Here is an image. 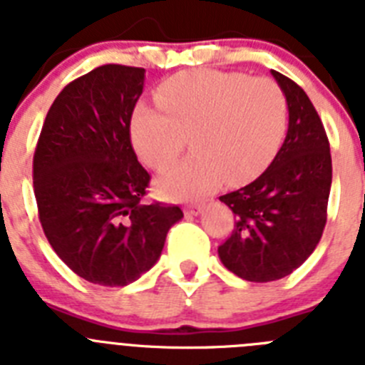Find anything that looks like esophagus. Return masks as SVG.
<instances>
[{
	"label": "esophagus",
	"instance_id": "34e87169",
	"mask_svg": "<svg viewBox=\"0 0 365 365\" xmlns=\"http://www.w3.org/2000/svg\"><path fill=\"white\" fill-rule=\"evenodd\" d=\"M202 208H205V206H202L201 202H192V205L185 206V214L186 215H199L202 212Z\"/></svg>",
	"mask_w": 365,
	"mask_h": 365
}]
</instances>
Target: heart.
<instances>
[{"label": "heart", "instance_id": "heart-1", "mask_svg": "<svg viewBox=\"0 0 365 365\" xmlns=\"http://www.w3.org/2000/svg\"><path fill=\"white\" fill-rule=\"evenodd\" d=\"M160 108H138L131 120L135 151L150 168L173 162L192 137L196 153L157 177L164 199L188 201L222 180L256 179L278 153L287 131L285 93L270 78L193 69L157 89Z\"/></svg>", "mask_w": 365, "mask_h": 365}]
</instances>
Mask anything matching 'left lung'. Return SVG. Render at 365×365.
<instances>
[{
    "label": "left lung",
    "mask_w": 365,
    "mask_h": 365,
    "mask_svg": "<svg viewBox=\"0 0 365 365\" xmlns=\"http://www.w3.org/2000/svg\"><path fill=\"white\" fill-rule=\"evenodd\" d=\"M289 108V130L270 166L219 201L235 214L217 248L222 265L247 282H276L307 259L324 234L333 182L329 140L302 87L272 71Z\"/></svg>",
    "instance_id": "left-lung-1"
}]
</instances>
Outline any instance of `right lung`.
<instances>
[{"label": "right lung", "instance_id": "add662e5", "mask_svg": "<svg viewBox=\"0 0 365 365\" xmlns=\"http://www.w3.org/2000/svg\"><path fill=\"white\" fill-rule=\"evenodd\" d=\"M140 67H96L56 96L32 160L38 214L58 257L104 287L138 279L160 257L179 206L146 205L150 173L130 124L144 89Z\"/></svg>", "mask_w": 365, "mask_h": 365}]
</instances>
